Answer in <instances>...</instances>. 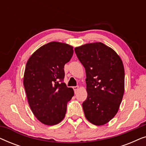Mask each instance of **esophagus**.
I'll use <instances>...</instances> for the list:
<instances>
[{"instance_id":"1","label":"esophagus","mask_w":146,"mask_h":146,"mask_svg":"<svg viewBox=\"0 0 146 146\" xmlns=\"http://www.w3.org/2000/svg\"><path fill=\"white\" fill-rule=\"evenodd\" d=\"M73 89H74V92L76 93L77 92L78 90L79 89V86H74Z\"/></svg>"}]
</instances>
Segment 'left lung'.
I'll return each instance as SVG.
<instances>
[{
	"label": "left lung",
	"instance_id": "8db88e82",
	"mask_svg": "<svg viewBox=\"0 0 146 146\" xmlns=\"http://www.w3.org/2000/svg\"><path fill=\"white\" fill-rule=\"evenodd\" d=\"M74 51L86 74L88 96L82 103L90 122L102 125L118 111L124 93V68L120 57L102 42L86 44Z\"/></svg>",
	"mask_w": 146,
	"mask_h": 146
}]
</instances>
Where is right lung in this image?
I'll return each mask as SVG.
<instances>
[{
    "instance_id": "obj_1",
    "label": "right lung",
    "mask_w": 146,
    "mask_h": 146,
    "mask_svg": "<svg viewBox=\"0 0 146 146\" xmlns=\"http://www.w3.org/2000/svg\"><path fill=\"white\" fill-rule=\"evenodd\" d=\"M73 53L72 46L51 42L36 50L26 64L23 84L28 102L44 124L56 125L65 117L74 90L63 82L64 68Z\"/></svg>"
}]
</instances>
